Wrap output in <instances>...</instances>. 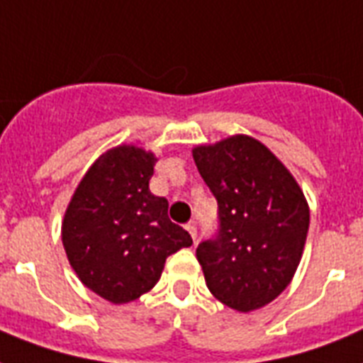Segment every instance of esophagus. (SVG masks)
<instances>
[{"label": "esophagus", "mask_w": 363, "mask_h": 363, "mask_svg": "<svg viewBox=\"0 0 363 363\" xmlns=\"http://www.w3.org/2000/svg\"><path fill=\"white\" fill-rule=\"evenodd\" d=\"M186 230L188 233L192 235L194 242H196V239H198V228H196V224H186Z\"/></svg>", "instance_id": "esophagus-1"}]
</instances>
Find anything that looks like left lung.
Instances as JSON below:
<instances>
[{
	"label": "left lung",
	"instance_id": "1",
	"mask_svg": "<svg viewBox=\"0 0 363 363\" xmlns=\"http://www.w3.org/2000/svg\"><path fill=\"white\" fill-rule=\"evenodd\" d=\"M192 154L218 205V230L196 250L207 288L232 309H259L298 269L309 230L303 192L252 137H228Z\"/></svg>",
	"mask_w": 363,
	"mask_h": 363
}]
</instances>
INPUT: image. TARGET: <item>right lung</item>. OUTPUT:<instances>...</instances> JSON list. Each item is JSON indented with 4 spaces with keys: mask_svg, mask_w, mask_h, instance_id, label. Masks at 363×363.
Segmentation results:
<instances>
[{
    "mask_svg": "<svg viewBox=\"0 0 363 363\" xmlns=\"http://www.w3.org/2000/svg\"><path fill=\"white\" fill-rule=\"evenodd\" d=\"M152 152L116 147L88 169L65 211L62 241L71 267L111 303L133 301L160 281L167 256L190 247L169 203L148 190Z\"/></svg>",
    "mask_w": 363,
    "mask_h": 363,
    "instance_id": "add662e5",
    "label": "right lung"
}]
</instances>
